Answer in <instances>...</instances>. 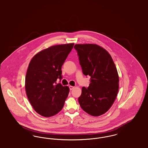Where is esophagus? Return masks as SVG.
<instances>
[{
  "label": "esophagus",
  "mask_w": 148,
  "mask_h": 148,
  "mask_svg": "<svg viewBox=\"0 0 148 148\" xmlns=\"http://www.w3.org/2000/svg\"><path fill=\"white\" fill-rule=\"evenodd\" d=\"M69 87V89H70V90H73V89L74 88V86H71V85H70Z\"/></svg>",
  "instance_id": "obj_1"
}]
</instances>
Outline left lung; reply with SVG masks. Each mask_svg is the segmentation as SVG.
I'll return each instance as SVG.
<instances>
[{
    "mask_svg": "<svg viewBox=\"0 0 148 148\" xmlns=\"http://www.w3.org/2000/svg\"><path fill=\"white\" fill-rule=\"evenodd\" d=\"M83 73L90 76L89 86L83 87L78 101L82 109L92 116L106 113L113 105L119 90V76L109 53L97 44H76Z\"/></svg>",
    "mask_w": 148,
    "mask_h": 148,
    "instance_id": "8db88e82",
    "label": "left lung"
}]
</instances>
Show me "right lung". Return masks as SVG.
Segmentation results:
<instances>
[{
	"label": "right lung",
	"instance_id": "right-lung-1",
	"mask_svg": "<svg viewBox=\"0 0 148 148\" xmlns=\"http://www.w3.org/2000/svg\"><path fill=\"white\" fill-rule=\"evenodd\" d=\"M73 43L52 46L37 53L27 72L25 86L29 101L35 112L45 117L59 113L63 108L69 88L61 83L62 66Z\"/></svg>",
	"mask_w": 148,
	"mask_h": 148
}]
</instances>
